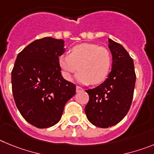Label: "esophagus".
<instances>
[{"label":"esophagus","mask_w":154,"mask_h":154,"mask_svg":"<svg viewBox=\"0 0 154 154\" xmlns=\"http://www.w3.org/2000/svg\"><path fill=\"white\" fill-rule=\"evenodd\" d=\"M83 90H84V89H82V87L78 86V85H77V86H76V92H82V91H83Z\"/></svg>","instance_id":"esophagus-1"}]
</instances>
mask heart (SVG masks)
<instances>
[{
    "instance_id": "1",
    "label": "heart",
    "mask_w": 154,
    "mask_h": 154,
    "mask_svg": "<svg viewBox=\"0 0 154 154\" xmlns=\"http://www.w3.org/2000/svg\"><path fill=\"white\" fill-rule=\"evenodd\" d=\"M58 62L65 79H72V75L80 69L77 77L80 82L99 84L108 76L112 56L106 48L83 43L74 46L70 55H62Z\"/></svg>"
}]
</instances>
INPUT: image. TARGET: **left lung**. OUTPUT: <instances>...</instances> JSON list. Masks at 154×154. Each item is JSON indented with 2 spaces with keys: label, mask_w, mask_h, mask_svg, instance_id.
Instances as JSON below:
<instances>
[{
  "label": "left lung",
  "mask_w": 154,
  "mask_h": 154,
  "mask_svg": "<svg viewBox=\"0 0 154 154\" xmlns=\"http://www.w3.org/2000/svg\"><path fill=\"white\" fill-rule=\"evenodd\" d=\"M112 70L104 82L86 90L89 100L85 108L87 119L94 126L107 128L119 123L129 112L136 82L134 64L129 53L109 39Z\"/></svg>",
  "instance_id": "left-lung-1"
}]
</instances>
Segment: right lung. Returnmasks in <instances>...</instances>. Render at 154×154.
Masks as SVG:
<instances>
[{"label": "right lung", "instance_id": "obj_1", "mask_svg": "<svg viewBox=\"0 0 154 154\" xmlns=\"http://www.w3.org/2000/svg\"><path fill=\"white\" fill-rule=\"evenodd\" d=\"M64 41L46 37L34 41L17 55L11 72L12 92L19 112L30 124L48 128L58 123L75 85L61 74L58 57Z\"/></svg>", "mask_w": 154, "mask_h": 154}]
</instances>
